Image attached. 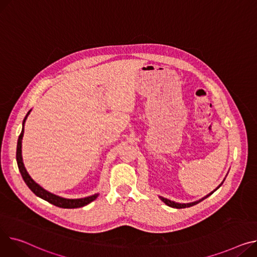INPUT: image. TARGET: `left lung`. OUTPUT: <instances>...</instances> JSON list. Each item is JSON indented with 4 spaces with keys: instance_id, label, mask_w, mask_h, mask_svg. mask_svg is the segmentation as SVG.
<instances>
[{
    "instance_id": "obj_1",
    "label": "left lung",
    "mask_w": 257,
    "mask_h": 257,
    "mask_svg": "<svg viewBox=\"0 0 257 257\" xmlns=\"http://www.w3.org/2000/svg\"><path fill=\"white\" fill-rule=\"evenodd\" d=\"M225 180V179H224ZM224 180H223V182H224ZM223 182H222L216 189L214 190V191H212L211 193H209L208 195H206V196H203L202 198H200L199 200H196V201H193V202H187V203H180V202H176V201H173V200H170V199H167V198H165V197H162V196H159V198L166 204V206H168V207H172V208H175V209H185V208H189V207H192V206H195V204H197L198 202H200V201H202L203 199H206L207 197H209L210 195H212L217 189H219V188L221 187V185L223 184Z\"/></svg>"
}]
</instances>
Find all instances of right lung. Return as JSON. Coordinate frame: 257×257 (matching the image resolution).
I'll return each instance as SVG.
<instances>
[{
    "label": "right lung",
    "mask_w": 257,
    "mask_h": 257,
    "mask_svg": "<svg viewBox=\"0 0 257 257\" xmlns=\"http://www.w3.org/2000/svg\"><path fill=\"white\" fill-rule=\"evenodd\" d=\"M32 110V109H31ZM31 110L28 111L27 115L25 116L24 121H23V129H22V133L19 138V141H17V149H16V161H17V166H19V169L21 172V175L25 181V183L27 184V186L30 188L31 191L37 195L38 197L48 201L49 203L54 204L56 207L59 208H63V209H76V208H81L87 206L90 202H92L93 200H95L99 193H96L94 195L88 196V197H83V198H76V199H72V198H65L59 195H56L54 193H51L47 190H45L44 188H42L39 184H37L35 181H34L31 176L28 174L27 169L25 167L24 161H23V155H22V142H23V136H24V132H25V123L26 119L28 117V115L30 114Z\"/></svg>",
    "instance_id": "1"
}]
</instances>
